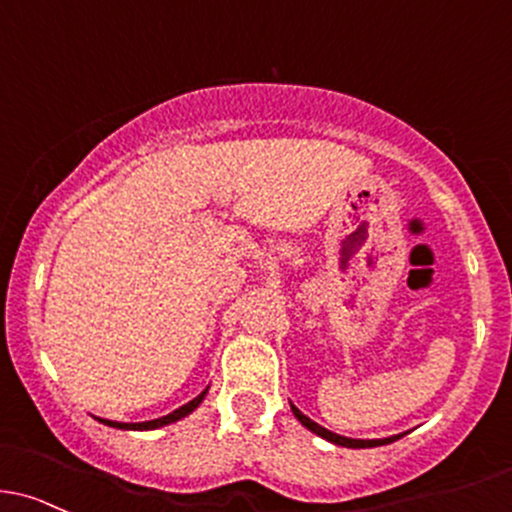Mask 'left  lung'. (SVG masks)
<instances>
[{
    "instance_id": "1",
    "label": "left lung",
    "mask_w": 512,
    "mask_h": 512,
    "mask_svg": "<svg viewBox=\"0 0 512 512\" xmlns=\"http://www.w3.org/2000/svg\"><path fill=\"white\" fill-rule=\"evenodd\" d=\"M292 412L294 417L299 419L301 424H304L309 432L319 434V437H324L326 441H331V444H338V446H348V449H370V446H383V444H392V441H397L402 437V434H395V437H387V439H351V437H341V434H333L328 432L326 427H321V424H316L314 419H309L306 414H301L297 407L292 405Z\"/></svg>"
}]
</instances>
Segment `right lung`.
I'll use <instances>...</instances> for the list:
<instances>
[{"instance_id":"add662e5","label":"right lung","mask_w":512,"mask_h":512,"mask_svg":"<svg viewBox=\"0 0 512 512\" xmlns=\"http://www.w3.org/2000/svg\"><path fill=\"white\" fill-rule=\"evenodd\" d=\"M208 387L206 390L201 392L198 397H193L191 402H186L184 407H179V410H174L171 414H166V417H159V419H149V422H112V419H100L102 424H107V427H115V429H159V427H166V424L171 422H179L181 417H186V414H191L193 410H196L198 405L203 402V397H206Z\"/></svg>"}]
</instances>
